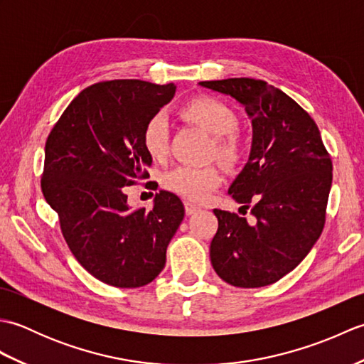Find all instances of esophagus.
Segmentation results:
<instances>
[{
  "label": "esophagus",
  "mask_w": 364,
  "mask_h": 364,
  "mask_svg": "<svg viewBox=\"0 0 364 364\" xmlns=\"http://www.w3.org/2000/svg\"><path fill=\"white\" fill-rule=\"evenodd\" d=\"M184 210H186V215H191V214H194L196 211H198L200 208L197 205H194V203L186 202V203H184Z\"/></svg>",
  "instance_id": "esophagus-1"
}]
</instances>
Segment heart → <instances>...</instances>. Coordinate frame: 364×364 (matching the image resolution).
Segmentation results:
<instances>
[{
    "instance_id": "obj_1",
    "label": "heart",
    "mask_w": 364,
    "mask_h": 364,
    "mask_svg": "<svg viewBox=\"0 0 364 364\" xmlns=\"http://www.w3.org/2000/svg\"><path fill=\"white\" fill-rule=\"evenodd\" d=\"M184 119L208 131L213 137V153L225 164L241 159L242 142L237 133V115L222 100L198 95L180 107ZM142 145L154 161H164L168 154V123L162 115H153L142 129ZM223 175L215 166H178L164 176V188L192 203H203L220 188Z\"/></svg>"
}]
</instances>
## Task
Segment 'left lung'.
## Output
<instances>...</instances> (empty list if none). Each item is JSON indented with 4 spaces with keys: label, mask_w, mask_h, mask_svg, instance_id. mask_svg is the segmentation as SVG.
<instances>
[{
    "label": "left lung",
    "mask_w": 364,
    "mask_h": 364,
    "mask_svg": "<svg viewBox=\"0 0 364 364\" xmlns=\"http://www.w3.org/2000/svg\"><path fill=\"white\" fill-rule=\"evenodd\" d=\"M231 95L252 119L249 162L228 189L253 223L236 213L214 210L211 264L237 288L272 284L296 269L318 241L331 188V158L319 128L304 107L262 80L202 81Z\"/></svg>",
    "instance_id": "left-lung-1"
}]
</instances>
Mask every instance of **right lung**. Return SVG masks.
Instances as JSON below:
<instances>
[{
    "label": "right lung",
    "mask_w": 364,
    "mask_h": 364,
    "mask_svg": "<svg viewBox=\"0 0 364 364\" xmlns=\"http://www.w3.org/2000/svg\"><path fill=\"white\" fill-rule=\"evenodd\" d=\"M175 84L102 81L81 90L45 144L41 186L58 213L73 257L115 288H141L166 266L170 239L184 218L181 200L159 191L154 206L129 210L125 186L149 178L145 122L175 95Z\"/></svg>",
    "instance_id": "obj_1"
}]
</instances>
